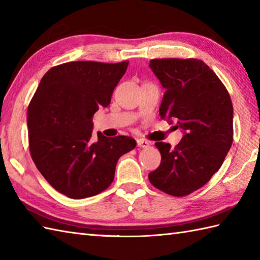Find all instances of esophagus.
Instances as JSON below:
<instances>
[{"instance_id": "esophagus-1", "label": "esophagus", "mask_w": 260, "mask_h": 260, "mask_svg": "<svg viewBox=\"0 0 260 260\" xmlns=\"http://www.w3.org/2000/svg\"><path fill=\"white\" fill-rule=\"evenodd\" d=\"M137 146L143 147V148H146V147L150 146V143H148L146 140L140 139V140H137Z\"/></svg>"}]
</instances>
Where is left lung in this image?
<instances>
[{"mask_svg":"<svg viewBox=\"0 0 260 260\" xmlns=\"http://www.w3.org/2000/svg\"><path fill=\"white\" fill-rule=\"evenodd\" d=\"M153 73L165 88L161 118L184 131L173 148L157 142L161 164L148 174L153 186L173 197L200 189L218 172L234 141V108L227 88L199 59H153Z\"/></svg>","mask_w":260,"mask_h":260,"instance_id":"1","label":"left lung"}]
</instances>
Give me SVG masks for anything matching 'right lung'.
I'll return each mask as SVG.
<instances>
[{"mask_svg": "<svg viewBox=\"0 0 260 260\" xmlns=\"http://www.w3.org/2000/svg\"><path fill=\"white\" fill-rule=\"evenodd\" d=\"M128 61H71L42 77L27 107L29 150L48 183L71 199L106 190L118 158L134 150L128 136L92 134V116L107 107Z\"/></svg>", "mask_w": 260, "mask_h": 260, "instance_id": "right-lung-1", "label": "right lung"}]
</instances>
